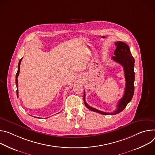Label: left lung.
I'll use <instances>...</instances> for the list:
<instances>
[{
  "mask_svg": "<svg viewBox=\"0 0 155 155\" xmlns=\"http://www.w3.org/2000/svg\"><path fill=\"white\" fill-rule=\"evenodd\" d=\"M115 45L116 48L114 52V56L112 57L111 58L113 60L123 66L126 79L124 94L121 99L119 101L116 106V110L111 113H106L91 107L85 101V91L84 92V101L85 107L92 111L105 115H114L121 112L131 101L134 93V83L135 80V73L134 68L135 60L130 53L129 47L127 44L121 41H117L115 42Z\"/></svg>",
  "mask_w": 155,
  "mask_h": 155,
  "instance_id": "8db88e82",
  "label": "left lung"
}]
</instances>
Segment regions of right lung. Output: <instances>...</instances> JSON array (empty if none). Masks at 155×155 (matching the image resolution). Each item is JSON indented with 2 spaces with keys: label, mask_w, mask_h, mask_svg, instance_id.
<instances>
[{
  "label": "right lung",
  "mask_w": 155,
  "mask_h": 155,
  "mask_svg": "<svg viewBox=\"0 0 155 155\" xmlns=\"http://www.w3.org/2000/svg\"><path fill=\"white\" fill-rule=\"evenodd\" d=\"M21 60L22 58H21L19 61V63H18V71H17V73L16 74V80H15V82H16V94H17V97L18 96V76L19 75V73H20V63H21Z\"/></svg>",
  "instance_id": "obj_1"
}]
</instances>
